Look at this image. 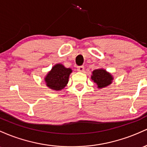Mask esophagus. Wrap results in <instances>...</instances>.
I'll return each mask as SVG.
<instances>
[{
  "instance_id": "34e87169",
  "label": "esophagus",
  "mask_w": 147,
  "mask_h": 147,
  "mask_svg": "<svg viewBox=\"0 0 147 147\" xmlns=\"http://www.w3.org/2000/svg\"><path fill=\"white\" fill-rule=\"evenodd\" d=\"M77 70L80 72H83L85 70V67H84V66H78V67H77Z\"/></svg>"
}]
</instances>
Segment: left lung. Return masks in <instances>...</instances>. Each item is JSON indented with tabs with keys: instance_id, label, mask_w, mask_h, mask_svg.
Here are the masks:
<instances>
[{
	"instance_id": "8db88e82",
	"label": "left lung",
	"mask_w": 147,
	"mask_h": 147,
	"mask_svg": "<svg viewBox=\"0 0 147 147\" xmlns=\"http://www.w3.org/2000/svg\"><path fill=\"white\" fill-rule=\"evenodd\" d=\"M91 78L100 89L110 85L113 80V76L103 69L94 70Z\"/></svg>"
}]
</instances>
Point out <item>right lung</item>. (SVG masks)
<instances>
[{"mask_svg": "<svg viewBox=\"0 0 147 147\" xmlns=\"http://www.w3.org/2000/svg\"><path fill=\"white\" fill-rule=\"evenodd\" d=\"M71 72V69L66 68L62 64H57L44 78L47 87L56 91L62 90L68 83L69 75Z\"/></svg>", "mask_w": 147, "mask_h": 147, "instance_id": "obj_1", "label": "right lung"}]
</instances>
